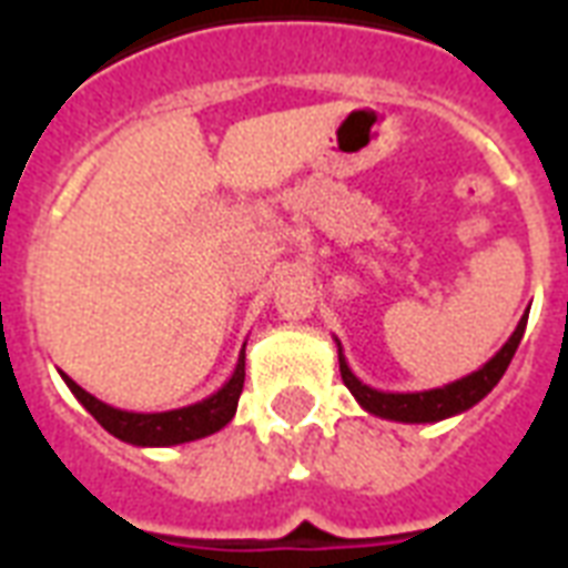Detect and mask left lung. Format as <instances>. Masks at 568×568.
I'll return each mask as SVG.
<instances>
[{"mask_svg": "<svg viewBox=\"0 0 568 568\" xmlns=\"http://www.w3.org/2000/svg\"><path fill=\"white\" fill-rule=\"evenodd\" d=\"M525 327H528V315H521V321L516 324V329H513V336L504 342L501 351H498L489 363L480 365L477 372L466 374V377L454 379L448 386L427 388V392H379V388H372L368 383H363V379L351 372V365H347L345 354H342V342L336 338L338 372H342L345 386L351 388V395L356 397V404L363 406L365 413L404 424L442 422V418L466 413V409H471L475 404H480V400L498 386V379L504 377L513 354H516V347H519L521 336H525Z\"/></svg>", "mask_w": 568, "mask_h": 568, "instance_id": "obj_1", "label": "left lung"}]
</instances>
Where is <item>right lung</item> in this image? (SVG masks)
Segmentation results:
<instances>
[{"label":"right lung","instance_id":"right-lung-1","mask_svg":"<svg viewBox=\"0 0 568 568\" xmlns=\"http://www.w3.org/2000/svg\"><path fill=\"white\" fill-rule=\"evenodd\" d=\"M58 374L67 383V388L73 392L75 400L111 436H118L120 442H129V445H138V448H168V445H182V442L212 436V433H217L221 427H226L232 422V415L239 409L241 388H244V347H241L232 377L214 395L203 397L196 404L180 406V409H168V413H129V409H118V406L93 397L91 392H84L64 372Z\"/></svg>","mask_w":568,"mask_h":568}]
</instances>
